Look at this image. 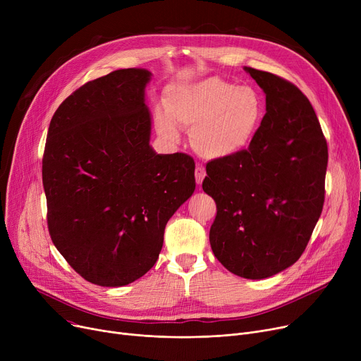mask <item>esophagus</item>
Returning <instances> with one entry per match:
<instances>
[{"label": "esophagus", "mask_w": 361, "mask_h": 361, "mask_svg": "<svg viewBox=\"0 0 361 361\" xmlns=\"http://www.w3.org/2000/svg\"><path fill=\"white\" fill-rule=\"evenodd\" d=\"M195 176H196V183H197V184H202V181H203L204 177H206V169H204L203 165H197V166H196Z\"/></svg>", "instance_id": "esophagus-1"}]
</instances>
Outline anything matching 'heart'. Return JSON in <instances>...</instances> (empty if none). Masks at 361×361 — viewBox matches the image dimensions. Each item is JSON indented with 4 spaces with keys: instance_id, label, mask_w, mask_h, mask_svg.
<instances>
[{
    "instance_id": "1",
    "label": "heart",
    "mask_w": 361,
    "mask_h": 361,
    "mask_svg": "<svg viewBox=\"0 0 361 361\" xmlns=\"http://www.w3.org/2000/svg\"><path fill=\"white\" fill-rule=\"evenodd\" d=\"M264 117L263 97L253 86L206 78L171 86L166 109H158L159 135L178 140L180 128H190V142L207 159L234 158L253 143Z\"/></svg>"
}]
</instances>
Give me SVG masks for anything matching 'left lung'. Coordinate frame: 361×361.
<instances>
[{
	"instance_id": "obj_1",
	"label": "left lung",
	"mask_w": 361,
	"mask_h": 361,
	"mask_svg": "<svg viewBox=\"0 0 361 361\" xmlns=\"http://www.w3.org/2000/svg\"><path fill=\"white\" fill-rule=\"evenodd\" d=\"M267 94L253 143L206 164L203 190L216 203L209 231L215 257L247 279L269 278L305 252L325 202L328 145L295 85L244 67Z\"/></svg>"
}]
</instances>
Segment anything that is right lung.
<instances>
[{
	"instance_id": "1",
	"label": "right lung",
	"mask_w": 361,
	"mask_h": 361,
	"mask_svg": "<svg viewBox=\"0 0 361 361\" xmlns=\"http://www.w3.org/2000/svg\"><path fill=\"white\" fill-rule=\"evenodd\" d=\"M150 71L123 68L87 82L55 111L42 159L51 240L101 287L143 276L165 225L195 192V161L150 147Z\"/></svg>"
}]
</instances>
